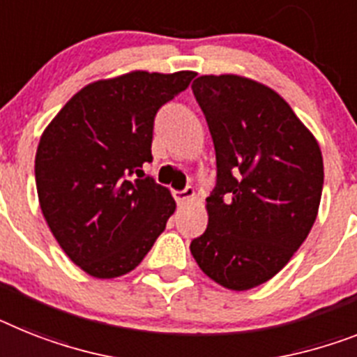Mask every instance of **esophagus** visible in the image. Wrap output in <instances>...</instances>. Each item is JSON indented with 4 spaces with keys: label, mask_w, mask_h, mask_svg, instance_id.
Masks as SVG:
<instances>
[{
    "label": "esophagus",
    "mask_w": 357,
    "mask_h": 357,
    "mask_svg": "<svg viewBox=\"0 0 357 357\" xmlns=\"http://www.w3.org/2000/svg\"><path fill=\"white\" fill-rule=\"evenodd\" d=\"M194 197V188L192 187H185L183 190H174V199L178 202V205H183L188 199Z\"/></svg>",
    "instance_id": "34e87169"
}]
</instances>
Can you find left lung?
I'll return each instance as SVG.
<instances>
[{"label":"left lung","mask_w":357,"mask_h":357,"mask_svg":"<svg viewBox=\"0 0 357 357\" xmlns=\"http://www.w3.org/2000/svg\"><path fill=\"white\" fill-rule=\"evenodd\" d=\"M192 92L215 151L208 225L190 252L230 290L261 285L290 261L316 221L323 190L319 145L290 105L247 77L199 76Z\"/></svg>","instance_id":"1"}]
</instances>
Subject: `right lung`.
I'll return each mask as SVG.
<instances>
[{"label": "right lung", "mask_w": 357, "mask_h": 357, "mask_svg": "<svg viewBox=\"0 0 357 357\" xmlns=\"http://www.w3.org/2000/svg\"><path fill=\"white\" fill-rule=\"evenodd\" d=\"M194 72H130L96 82L58 112L36 152L45 220L72 261L110 280L134 271L176 211L169 188L145 176L158 110Z\"/></svg>", "instance_id": "obj_1"}]
</instances>
